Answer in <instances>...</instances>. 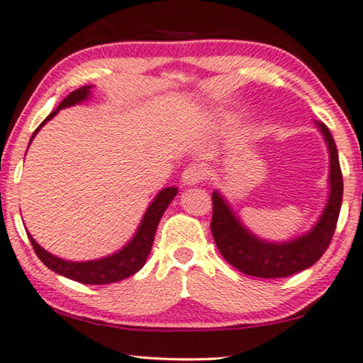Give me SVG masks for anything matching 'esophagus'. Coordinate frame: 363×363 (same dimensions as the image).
Returning <instances> with one entry per match:
<instances>
[{"mask_svg":"<svg viewBox=\"0 0 363 363\" xmlns=\"http://www.w3.org/2000/svg\"><path fill=\"white\" fill-rule=\"evenodd\" d=\"M206 169L199 164H190L185 167V170L182 173V182L185 185H198L199 182H203L206 178Z\"/></svg>","mask_w":363,"mask_h":363,"instance_id":"obj_1","label":"esophagus"}]
</instances>
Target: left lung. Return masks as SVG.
<instances>
[{"label": "left lung", "mask_w": 363, "mask_h": 363, "mask_svg": "<svg viewBox=\"0 0 363 363\" xmlns=\"http://www.w3.org/2000/svg\"><path fill=\"white\" fill-rule=\"evenodd\" d=\"M330 157L329 199L316 225L288 242H267L255 238L234 216L233 209L218 191H213L211 233L220 255L239 272L259 278H283L306 270L321 259L333 240L342 204V172L333 134L323 123H316Z\"/></svg>", "instance_id": "left-lung-1"}]
</instances>
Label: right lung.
<instances>
[{
	"label": "right lung",
	"mask_w": 363,
	"mask_h": 363,
	"mask_svg": "<svg viewBox=\"0 0 363 363\" xmlns=\"http://www.w3.org/2000/svg\"><path fill=\"white\" fill-rule=\"evenodd\" d=\"M90 93H91V85H86V86L78 88L75 91H72L65 99H62L59 108H57L55 111H52L49 116L44 119V123L34 130L33 138H30V143H33V139L35 138V134L39 133L42 125H44L47 121L54 118L55 114L59 113V109L85 101V99H88V96H90ZM177 193H178L177 188L170 186V188H164V190L157 194L154 201L150 203V206L147 208V211L143 218V223H140L134 238L129 240V244L124 245L123 249L116 252V254L104 257V259L90 260V262L62 260L59 257L52 255L47 250L42 249L30 234H28L29 240L34 247V252L38 254L39 259L44 262L47 269L59 273L62 277H67L70 278V280H75L78 283H85V285H106V283H116L130 275H134V273H138L140 269H143L147 257L150 254L152 244H154L157 225H159L160 218L164 216L165 209L169 208L172 199L177 196Z\"/></svg>",
	"instance_id": "1"
}]
</instances>
